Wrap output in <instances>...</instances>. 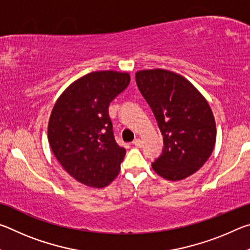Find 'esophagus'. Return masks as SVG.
<instances>
[{
    "label": "esophagus",
    "mask_w": 250,
    "mask_h": 250,
    "mask_svg": "<svg viewBox=\"0 0 250 250\" xmlns=\"http://www.w3.org/2000/svg\"><path fill=\"white\" fill-rule=\"evenodd\" d=\"M132 143H133V146H138V147H141L142 146V141L140 140V139H135V140Z\"/></svg>",
    "instance_id": "1"
}]
</instances>
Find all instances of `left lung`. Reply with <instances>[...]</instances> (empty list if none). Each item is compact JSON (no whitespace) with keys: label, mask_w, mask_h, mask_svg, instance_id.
Segmentation results:
<instances>
[{"label":"left lung","mask_w":250,"mask_h":250,"mask_svg":"<svg viewBox=\"0 0 250 250\" xmlns=\"http://www.w3.org/2000/svg\"><path fill=\"white\" fill-rule=\"evenodd\" d=\"M135 82L163 135L162 153L152 163L170 181L192 175L214 150L216 125L208 103L188 79L164 69L140 70Z\"/></svg>","instance_id":"obj_1"}]
</instances>
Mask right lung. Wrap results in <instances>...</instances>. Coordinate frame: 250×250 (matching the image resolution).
I'll return each instance as SVG.
<instances>
[{
	"mask_svg": "<svg viewBox=\"0 0 250 250\" xmlns=\"http://www.w3.org/2000/svg\"><path fill=\"white\" fill-rule=\"evenodd\" d=\"M129 83L128 73L94 71L71 83L54 105L48 122L50 147L80 183L104 188L119 174L125 149L115 140L108 108Z\"/></svg>",
	"mask_w": 250,
	"mask_h": 250,
	"instance_id": "add662e5",
	"label": "right lung"
}]
</instances>
